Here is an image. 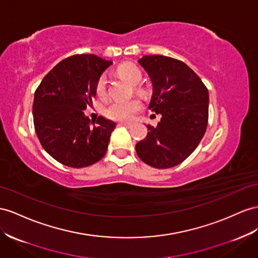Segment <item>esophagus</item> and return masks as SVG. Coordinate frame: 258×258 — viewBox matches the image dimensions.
Here are the masks:
<instances>
[{"label": "esophagus", "mask_w": 258, "mask_h": 258, "mask_svg": "<svg viewBox=\"0 0 258 258\" xmlns=\"http://www.w3.org/2000/svg\"><path fill=\"white\" fill-rule=\"evenodd\" d=\"M119 124H120V126H124V127H127V128H131L132 127V124L130 122H120Z\"/></svg>", "instance_id": "esophagus-1"}]
</instances>
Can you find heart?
<instances>
[{
  "label": "heart",
  "instance_id": "1",
  "mask_svg": "<svg viewBox=\"0 0 258 258\" xmlns=\"http://www.w3.org/2000/svg\"><path fill=\"white\" fill-rule=\"evenodd\" d=\"M118 74L126 80H128L132 86H137L136 92L144 95V89L139 86L143 80V74L141 69L132 62H124L121 66L118 67ZM108 80L105 75H102L97 79L95 85V92L99 96H104L107 92ZM142 109V103L139 100H130V101H113L104 108V115L109 119L117 121H128L135 117L137 113Z\"/></svg>",
  "mask_w": 258,
  "mask_h": 258
}]
</instances>
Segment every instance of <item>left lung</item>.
Here are the masks:
<instances>
[{"label":"left lung","instance_id":"8db88e82","mask_svg":"<svg viewBox=\"0 0 258 258\" xmlns=\"http://www.w3.org/2000/svg\"><path fill=\"white\" fill-rule=\"evenodd\" d=\"M153 83L149 108L161 114L157 127L138 142L141 161L155 168L177 166L198 148L207 128L208 90L199 76L179 59L145 55L139 59Z\"/></svg>","mask_w":258,"mask_h":258}]
</instances>
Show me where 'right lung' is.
<instances>
[{
    "label": "right lung",
    "mask_w": 258,
    "mask_h": 258,
    "mask_svg": "<svg viewBox=\"0 0 258 258\" xmlns=\"http://www.w3.org/2000/svg\"><path fill=\"white\" fill-rule=\"evenodd\" d=\"M110 65L94 54L73 55L54 66L34 92V130L58 163L82 168L105 155L116 123L102 116L91 122L83 110L92 104L96 81Z\"/></svg>",
    "instance_id": "obj_1"
}]
</instances>
